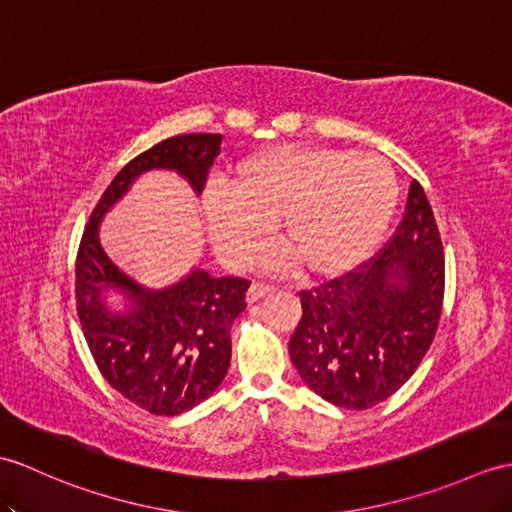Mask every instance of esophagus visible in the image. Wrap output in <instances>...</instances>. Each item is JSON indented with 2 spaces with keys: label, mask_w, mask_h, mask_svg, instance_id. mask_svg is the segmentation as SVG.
Returning <instances> with one entry per match:
<instances>
[{
  "label": "esophagus",
  "mask_w": 512,
  "mask_h": 512,
  "mask_svg": "<svg viewBox=\"0 0 512 512\" xmlns=\"http://www.w3.org/2000/svg\"><path fill=\"white\" fill-rule=\"evenodd\" d=\"M272 292H275V288H272V285L253 283L251 288H248V292H246V301L248 303H257V301H261V299H264V296H268Z\"/></svg>",
  "instance_id": "34e87169"
}]
</instances>
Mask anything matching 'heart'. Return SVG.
<instances>
[{
    "label": "heart",
    "mask_w": 512,
    "mask_h": 512,
    "mask_svg": "<svg viewBox=\"0 0 512 512\" xmlns=\"http://www.w3.org/2000/svg\"><path fill=\"white\" fill-rule=\"evenodd\" d=\"M399 187L373 154L275 146L237 163L227 187L205 194L207 231L233 266L255 257L279 222V240L310 279L364 266L390 229Z\"/></svg>",
    "instance_id": "heart-1"
}]
</instances>
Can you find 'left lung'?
Segmentation results:
<instances>
[{
  "label": "left lung",
  "mask_w": 512,
  "mask_h": 512,
  "mask_svg": "<svg viewBox=\"0 0 512 512\" xmlns=\"http://www.w3.org/2000/svg\"><path fill=\"white\" fill-rule=\"evenodd\" d=\"M445 257L423 187L375 259L344 279L301 292L290 358L318 397L347 410L386 401L425 358L441 318Z\"/></svg>",
  "instance_id": "8db88e82"
}]
</instances>
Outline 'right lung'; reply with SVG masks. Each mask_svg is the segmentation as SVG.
<instances>
[{"label": "right lung", "mask_w": 512, "mask_h": 512, "mask_svg": "<svg viewBox=\"0 0 512 512\" xmlns=\"http://www.w3.org/2000/svg\"><path fill=\"white\" fill-rule=\"evenodd\" d=\"M220 141L213 133L176 135L126 163L95 205L76 257V310L95 364L120 395L159 417L192 410L222 384L231 325L246 310L251 281L194 268L168 288H146L104 253L100 222L150 170L181 174L200 194ZM106 291L122 293L127 310L113 313Z\"/></svg>", "instance_id": "obj_1"}]
</instances>
